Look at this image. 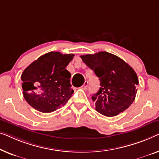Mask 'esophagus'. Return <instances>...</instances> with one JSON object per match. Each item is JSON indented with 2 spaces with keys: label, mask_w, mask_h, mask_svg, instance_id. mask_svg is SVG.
<instances>
[{
  "label": "esophagus",
  "mask_w": 159,
  "mask_h": 159,
  "mask_svg": "<svg viewBox=\"0 0 159 159\" xmlns=\"http://www.w3.org/2000/svg\"><path fill=\"white\" fill-rule=\"evenodd\" d=\"M88 86H89V82L88 81H85V83L84 84V85L81 86V89H88Z\"/></svg>",
  "instance_id": "esophagus-1"
}]
</instances>
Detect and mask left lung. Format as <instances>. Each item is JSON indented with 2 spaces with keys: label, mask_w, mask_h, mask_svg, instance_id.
<instances>
[{
  "label": "left lung",
  "mask_w": 159,
  "mask_h": 159,
  "mask_svg": "<svg viewBox=\"0 0 159 159\" xmlns=\"http://www.w3.org/2000/svg\"><path fill=\"white\" fill-rule=\"evenodd\" d=\"M100 80V89L92 96L96 110L113 117L134 102L139 79L134 70L119 57L106 51L80 56Z\"/></svg>",
  "instance_id": "1"
}]
</instances>
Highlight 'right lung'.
Segmentation results:
<instances>
[{"mask_svg": "<svg viewBox=\"0 0 159 159\" xmlns=\"http://www.w3.org/2000/svg\"><path fill=\"white\" fill-rule=\"evenodd\" d=\"M73 54L49 52L30 64L21 75L23 94L27 103L42 113L64 106L73 93L66 66Z\"/></svg>", "mask_w": 159, "mask_h": 159, "instance_id": "add662e5", "label": "right lung"}]
</instances>
